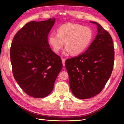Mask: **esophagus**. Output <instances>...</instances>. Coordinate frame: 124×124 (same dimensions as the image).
I'll list each match as a JSON object with an SVG mask.
<instances>
[{
    "label": "esophagus",
    "mask_w": 124,
    "mask_h": 124,
    "mask_svg": "<svg viewBox=\"0 0 124 124\" xmlns=\"http://www.w3.org/2000/svg\"><path fill=\"white\" fill-rule=\"evenodd\" d=\"M65 59L64 58H62V63H63V66H65Z\"/></svg>",
    "instance_id": "1"
}]
</instances>
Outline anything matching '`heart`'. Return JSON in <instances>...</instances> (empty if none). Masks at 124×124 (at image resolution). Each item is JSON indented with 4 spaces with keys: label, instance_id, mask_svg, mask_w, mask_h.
I'll return each mask as SVG.
<instances>
[{
    "label": "heart",
    "instance_id": "b5f03b06",
    "mask_svg": "<svg viewBox=\"0 0 124 124\" xmlns=\"http://www.w3.org/2000/svg\"><path fill=\"white\" fill-rule=\"evenodd\" d=\"M93 38V32L89 27L67 23L57 29V34L52 32L49 37V43L56 53H58L64 45L65 54L71 53L78 55L89 47Z\"/></svg>",
    "mask_w": 124,
    "mask_h": 124
}]
</instances>
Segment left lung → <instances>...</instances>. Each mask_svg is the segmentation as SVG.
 <instances>
[{
    "instance_id": "obj_1",
    "label": "left lung",
    "mask_w": 124,
    "mask_h": 124,
    "mask_svg": "<svg viewBox=\"0 0 124 124\" xmlns=\"http://www.w3.org/2000/svg\"><path fill=\"white\" fill-rule=\"evenodd\" d=\"M90 22L97 26L95 39L84 53L65 62L71 91L81 100L94 97L102 91L112 74L114 62L111 35L98 23Z\"/></svg>"
}]
</instances>
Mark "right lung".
Returning a JSON list of instances; mask_svg holds the SVG:
<instances>
[{"label":"right lung","instance_id":"1","mask_svg":"<svg viewBox=\"0 0 124 124\" xmlns=\"http://www.w3.org/2000/svg\"><path fill=\"white\" fill-rule=\"evenodd\" d=\"M55 19L27 23L16 33L10 47L15 79L25 93L43 98L51 93L63 65L51 50L48 34Z\"/></svg>","mask_w":124,"mask_h":124}]
</instances>
